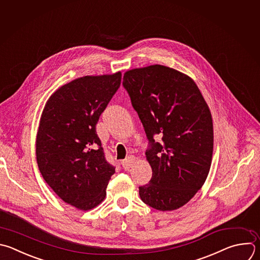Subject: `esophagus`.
Wrapping results in <instances>:
<instances>
[{
	"mask_svg": "<svg viewBox=\"0 0 260 260\" xmlns=\"http://www.w3.org/2000/svg\"><path fill=\"white\" fill-rule=\"evenodd\" d=\"M135 162H136V158H135L134 156H127V157L121 162V164H122V167H123L124 169H128V168H131V167L135 164Z\"/></svg>",
	"mask_w": 260,
	"mask_h": 260,
	"instance_id": "1",
	"label": "esophagus"
}]
</instances>
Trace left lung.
Masks as SVG:
<instances>
[{
  "label": "left lung",
  "mask_w": 260,
  "mask_h": 260,
  "mask_svg": "<svg viewBox=\"0 0 260 260\" xmlns=\"http://www.w3.org/2000/svg\"><path fill=\"white\" fill-rule=\"evenodd\" d=\"M122 84L137 111L149 149V184L139 188L144 203L160 211L188 203L206 181L212 160L213 124L195 81L163 65L128 70ZM155 136H161L156 142Z\"/></svg>",
  "instance_id": "8db88e82"
}]
</instances>
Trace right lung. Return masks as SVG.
Segmentation results:
<instances>
[{
    "mask_svg": "<svg viewBox=\"0 0 260 260\" xmlns=\"http://www.w3.org/2000/svg\"><path fill=\"white\" fill-rule=\"evenodd\" d=\"M121 72L76 78L52 94L37 135V161L51 189L79 210L98 206L115 167L96 132L100 115L120 86Z\"/></svg>",
    "mask_w": 260,
    "mask_h": 260,
    "instance_id": "add662e5",
    "label": "right lung"
}]
</instances>
